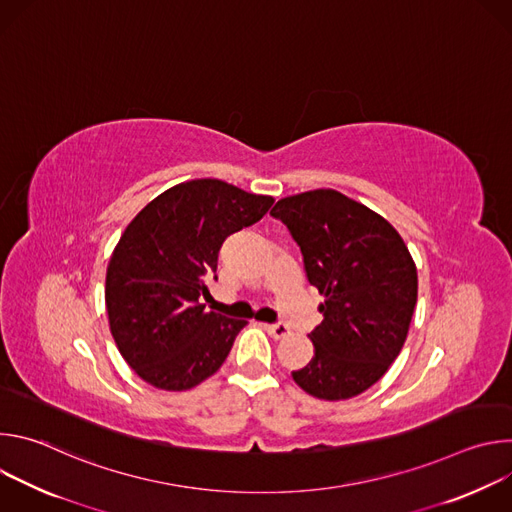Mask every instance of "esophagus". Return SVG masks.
<instances>
[{
    "label": "esophagus",
    "instance_id": "esophagus-1",
    "mask_svg": "<svg viewBox=\"0 0 512 512\" xmlns=\"http://www.w3.org/2000/svg\"><path fill=\"white\" fill-rule=\"evenodd\" d=\"M265 330L275 338V340H281L285 336H289V328L285 324H265Z\"/></svg>",
    "mask_w": 512,
    "mask_h": 512
}]
</instances>
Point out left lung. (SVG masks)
I'll list each match as a JSON object with an SVG mask.
<instances>
[{"instance_id": "8db88e82", "label": "left lung", "mask_w": 512, "mask_h": 512, "mask_svg": "<svg viewBox=\"0 0 512 512\" xmlns=\"http://www.w3.org/2000/svg\"><path fill=\"white\" fill-rule=\"evenodd\" d=\"M271 214L300 245L324 320L314 356L291 377L308 395L344 401L373 387L399 356L417 304V267L381 214L338 190L281 198Z\"/></svg>"}]
</instances>
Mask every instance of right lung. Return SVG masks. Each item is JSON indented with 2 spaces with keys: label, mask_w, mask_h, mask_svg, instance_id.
Listing matches in <instances>:
<instances>
[{
  "label": "right lung",
  "mask_w": 512,
  "mask_h": 512,
  "mask_svg": "<svg viewBox=\"0 0 512 512\" xmlns=\"http://www.w3.org/2000/svg\"><path fill=\"white\" fill-rule=\"evenodd\" d=\"M273 198L223 180H188L143 206L107 265L105 306L113 340L148 385L188 391L227 360L247 320L206 312L204 277L225 239L257 223Z\"/></svg>",
  "instance_id": "obj_1"
}]
</instances>
